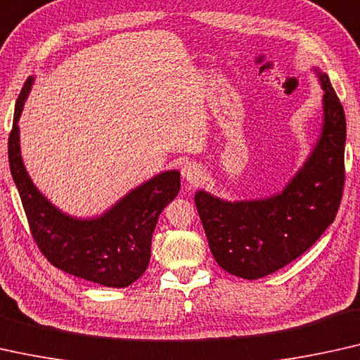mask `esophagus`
I'll return each mask as SVG.
<instances>
[{
    "mask_svg": "<svg viewBox=\"0 0 360 360\" xmlns=\"http://www.w3.org/2000/svg\"><path fill=\"white\" fill-rule=\"evenodd\" d=\"M202 174H204V171H202L200 165L194 163V161H187V163L182 166V178L187 182H191V184H197V182L202 179Z\"/></svg>",
    "mask_w": 360,
    "mask_h": 360,
    "instance_id": "obj_1",
    "label": "esophagus"
}]
</instances>
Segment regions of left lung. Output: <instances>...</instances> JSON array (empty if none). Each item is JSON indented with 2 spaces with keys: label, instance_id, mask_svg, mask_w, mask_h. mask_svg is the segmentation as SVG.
Returning a JSON list of instances; mask_svg holds the SVG:
<instances>
[{
  "label": "left lung",
  "instance_id": "obj_1",
  "mask_svg": "<svg viewBox=\"0 0 360 360\" xmlns=\"http://www.w3.org/2000/svg\"><path fill=\"white\" fill-rule=\"evenodd\" d=\"M316 75L325 91L321 135L281 194L240 202L205 191L195 194L212 255L233 276L252 281L279 271L315 245L336 219L346 179V115L328 75Z\"/></svg>",
  "mask_w": 360,
  "mask_h": 360
}]
</instances>
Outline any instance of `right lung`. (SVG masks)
Returning <instances> with one entry per match:
<instances>
[{"instance_id": "obj_1", "label": "right lung", "mask_w": 360, "mask_h": 360, "mask_svg": "<svg viewBox=\"0 0 360 360\" xmlns=\"http://www.w3.org/2000/svg\"><path fill=\"white\" fill-rule=\"evenodd\" d=\"M32 81H26L18 98L8 156L34 241L50 264L68 274L105 287H127L148 267L151 236L160 214L178 195L179 173L155 176L98 219L78 220L60 212L37 191L21 158L18 120Z\"/></svg>"}]
</instances>
